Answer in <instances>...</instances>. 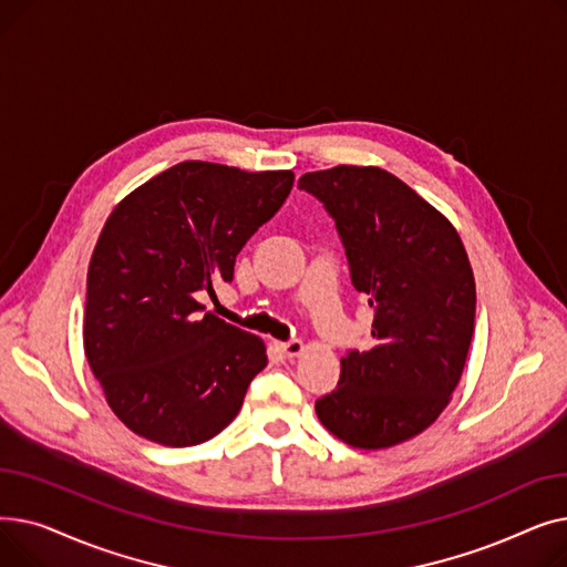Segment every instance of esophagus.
<instances>
[{
  "mask_svg": "<svg viewBox=\"0 0 567 567\" xmlns=\"http://www.w3.org/2000/svg\"><path fill=\"white\" fill-rule=\"evenodd\" d=\"M278 349L287 355V359H296V355L303 353L306 344L303 340H289V342H278Z\"/></svg>",
  "mask_w": 567,
  "mask_h": 567,
  "instance_id": "obj_1",
  "label": "esophagus"
}]
</instances>
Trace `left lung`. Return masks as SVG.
Listing matches in <instances>:
<instances>
[{
  "label": "left lung",
  "mask_w": 567,
  "mask_h": 567,
  "mask_svg": "<svg viewBox=\"0 0 567 567\" xmlns=\"http://www.w3.org/2000/svg\"><path fill=\"white\" fill-rule=\"evenodd\" d=\"M299 186L336 220L351 282L374 310V347L344 355L315 411L353 449H391L427 430L457 389L475 319L468 255L453 223L381 167L308 172Z\"/></svg>",
  "instance_id": "obj_1"
}]
</instances>
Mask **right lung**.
I'll list each match as a JSON object with an SVG mask.
<instances>
[{
  "label": "right lung",
  "instance_id": "1",
  "mask_svg": "<svg viewBox=\"0 0 567 567\" xmlns=\"http://www.w3.org/2000/svg\"><path fill=\"white\" fill-rule=\"evenodd\" d=\"M291 169L184 161L105 220L86 271L84 353L131 432L186 449L223 432L266 368L261 338L204 312L248 238L276 216Z\"/></svg>",
  "mask_w": 567,
  "mask_h": 567
}]
</instances>
